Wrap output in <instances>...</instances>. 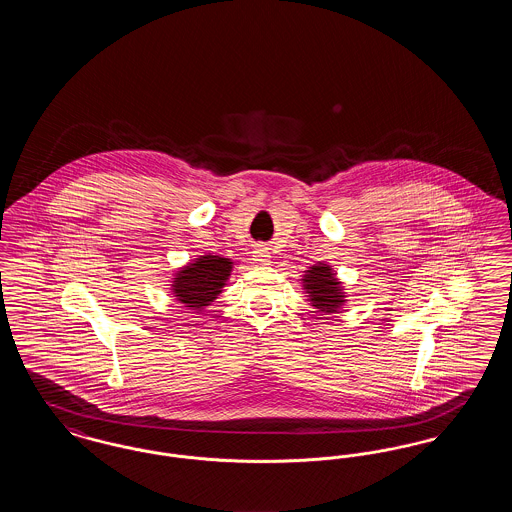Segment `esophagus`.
Wrapping results in <instances>:
<instances>
[{
  "instance_id": "obj_1",
  "label": "esophagus",
  "mask_w": 512,
  "mask_h": 512,
  "mask_svg": "<svg viewBox=\"0 0 512 512\" xmlns=\"http://www.w3.org/2000/svg\"><path fill=\"white\" fill-rule=\"evenodd\" d=\"M253 261L259 263V265H268L270 263V253H268V247L259 245L255 251H253Z\"/></svg>"
}]
</instances>
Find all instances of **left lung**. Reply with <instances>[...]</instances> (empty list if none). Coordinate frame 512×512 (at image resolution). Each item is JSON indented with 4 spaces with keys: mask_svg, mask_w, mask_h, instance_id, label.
<instances>
[{
    "mask_svg": "<svg viewBox=\"0 0 512 512\" xmlns=\"http://www.w3.org/2000/svg\"><path fill=\"white\" fill-rule=\"evenodd\" d=\"M303 290L309 293L311 305L326 313H338L341 305L345 303V293L341 288V282L336 278V272L330 268V265L318 263L309 270H305L303 276Z\"/></svg>",
    "mask_w": 512,
    "mask_h": 512,
    "instance_id": "left-lung-1",
    "label": "left lung"
}]
</instances>
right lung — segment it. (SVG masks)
Instances as JSON below:
<instances>
[{
  "label": "right lung",
  "instance_id": "1",
  "mask_svg": "<svg viewBox=\"0 0 512 512\" xmlns=\"http://www.w3.org/2000/svg\"><path fill=\"white\" fill-rule=\"evenodd\" d=\"M230 272V259L220 255H201L186 267L176 270V278H172V293L186 307L201 311L217 299Z\"/></svg>",
  "mask_w": 512,
  "mask_h": 512
}]
</instances>
